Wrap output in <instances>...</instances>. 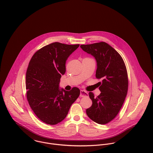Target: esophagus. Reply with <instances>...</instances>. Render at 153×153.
Here are the masks:
<instances>
[{"label": "esophagus", "instance_id": "1", "mask_svg": "<svg viewBox=\"0 0 153 153\" xmlns=\"http://www.w3.org/2000/svg\"><path fill=\"white\" fill-rule=\"evenodd\" d=\"M88 94L87 92L85 91L84 90H81L80 91V97H88Z\"/></svg>", "mask_w": 153, "mask_h": 153}]
</instances>
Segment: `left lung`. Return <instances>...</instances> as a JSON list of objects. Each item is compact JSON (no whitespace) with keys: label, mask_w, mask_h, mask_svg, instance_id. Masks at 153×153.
Masks as SVG:
<instances>
[{"label":"left lung","mask_w":153,"mask_h":153,"mask_svg":"<svg viewBox=\"0 0 153 153\" xmlns=\"http://www.w3.org/2000/svg\"><path fill=\"white\" fill-rule=\"evenodd\" d=\"M80 47L95 58L97 65L95 76L102 79L99 85L101 94L95 97L92 92L89 93L92 104L86 110L87 114L98 124H107L117 116L127 94L126 66L121 55L104 42L81 45Z\"/></svg>","instance_id":"obj_1"}]
</instances>
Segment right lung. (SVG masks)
Returning a JSON list of instances; mask_svg holds the SVG:
<instances>
[{
    "instance_id": "right-lung-1",
    "label": "right lung",
    "mask_w": 153,
    "mask_h": 153,
    "mask_svg": "<svg viewBox=\"0 0 153 153\" xmlns=\"http://www.w3.org/2000/svg\"><path fill=\"white\" fill-rule=\"evenodd\" d=\"M79 45L54 42L45 46L32 57L26 74L29 104L39 120L55 125L65 118L71 105L80 94L79 88H59L65 62Z\"/></svg>"
}]
</instances>
